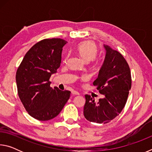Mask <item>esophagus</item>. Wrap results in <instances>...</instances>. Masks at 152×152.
Segmentation results:
<instances>
[{
    "instance_id": "obj_1",
    "label": "esophagus",
    "mask_w": 152,
    "mask_h": 152,
    "mask_svg": "<svg viewBox=\"0 0 152 152\" xmlns=\"http://www.w3.org/2000/svg\"><path fill=\"white\" fill-rule=\"evenodd\" d=\"M72 94H74V95H79V94H80V93H79V92H78V91H74V90H73V91H72Z\"/></svg>"
}]
</instances>
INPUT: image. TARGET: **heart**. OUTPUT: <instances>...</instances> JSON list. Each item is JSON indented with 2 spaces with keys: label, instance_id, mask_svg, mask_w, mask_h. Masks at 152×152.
<instances>
[{
  "label": "heart",
  "instance_id": "b5f03b06",
  "mask_svg": "<svg viewBox=\"0 0 152 152\" xmlns=\"http://www.w3.org/2000/svg\"><path fill=\"white\" fill-rule=\"evenodd\" d=\"M77 51L80 56L85 61L91 60L94 62H99V59L96 58L98 49L96 45L92 42H84L79 43L77 46ZM68 57L65 58L66 60Z\"/></svg>",
  "mask_w": 152,
  "mask_h": 152
}]
</instances>
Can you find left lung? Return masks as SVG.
<instances>
[{"mask_svg": "<svg viewBox=\"0 0 152 152\" xmlns=\"http://www.w3.org/2000/svg\"><path fill=\"white\" fill-rule=\"evenodd\" d=\"M106 56L98 78L93 82L103 94L96 103L88 94L85 95L84 115L91 122L107 123L119 115L127 102L132 87V76L127 61L119 51L104 45Z\"/></svg>", "mask_w": 152, "mask_h": 152, "instance_id": "left-lung-1", "label": "left lung"}]
</instances>
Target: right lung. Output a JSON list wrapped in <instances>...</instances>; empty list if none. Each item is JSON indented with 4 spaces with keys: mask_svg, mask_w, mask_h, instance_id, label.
Wrapping results in <instances>:
<instances>
[{
    "mask_svg": "<svg viewBox=\"0 0 152 152\" xmlns=\"http://www.w3.org/2000/svg\"><path fill=\"white\" fill-rule=\"evenodd\" d=\"M67 43L60 38L40 41L26 53L17 70L19 99L29 115L37 120L56 117L70 96V91L51 88L50 81L60 68L62 48Z\"/></svg>",
    "mask_w": 152,
    "mask_h": 152,
    "instance_id": "obj_1",
    "label": "right lung"
}]
</instances>
